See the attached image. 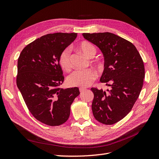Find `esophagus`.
Returning a JSON list of instances; mask_svg holds the SVG:
<instances>
[{
	"mask_svg": "<svg viewBox=\"0 0 159 159\" xmlns=\"http://www.w3.org/2000/svg\"><path fill=\"white\" fill-rule=\"evenodd\" d=\"M85 90H86V89H85V88H79V91H80V93H82V92H83L84 91H85Z\"/></svg>",
	"mask_w": 159,
	"mask_h": 159,
	"instance_id": "34e87169",
	"label": "esophagus"
}]
</instances>
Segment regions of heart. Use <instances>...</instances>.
I'll list each match as a JSON object with an SVG mask.
<instances>
[{
  "instance_id": "1",
  "label": "heart",
  "mask_w": 159,
  "mask_h": 159,
  "mask_svg": "<svg viewBox=\"0 0 159 159\" xmlns=\"http://www.w3.org/2000/svg\"><path fill=\"white\" fill-rule=\"evenodd\" d=\"M79 48L80 50L88 57L91 58L96 54L95 47L89 42H82L80 44ZM70 54V49L66 48L60 54L59 64L64 70H70L72 67ZM97 76L96 71L92 68L75 70L67 77V83L72 87H87L94 82Z\"/></svg>"
}]
</instances>
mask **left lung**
Here are the masks:
<instances>
[{"mask_svg":"<svg viewBox=\"0 0 159 159\" xmlns=\"http://www.w3.org/2000/svg\"><path fill=\"white\" fill-rule=\"evenodd\" d=\"M83 35L102 52L100 81L111 87L107 91L91 88L93 116L101 124H114L128 114L139 97L145 76L143 60L135 46L118 35L109 32Z\"/></svg>","mask_w":159,"mask_h":159,"instance_id":"1","label":"left lung"}]
</instances>
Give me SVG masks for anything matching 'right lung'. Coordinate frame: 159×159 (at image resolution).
<instances>
[{
    "instance_id": "right-lung-1",
    "label": "right lung",
    "mask_w": 159,
    "mask_h": 159,
    "mask_svg": "<svg viewBox=\"0 0 159 159\" xmlns=\"http://www.w3.org/2000/svg\"><path fill=\"white\" fill-rule=\"evenodd\" d=\"M76 36V33L45 35L24 48L18 58L17 87L31 114L48 125L65 123L71 104L80 94L78 87H60L64 76L59 56Z\"/></svg>"
}]
</instances>
